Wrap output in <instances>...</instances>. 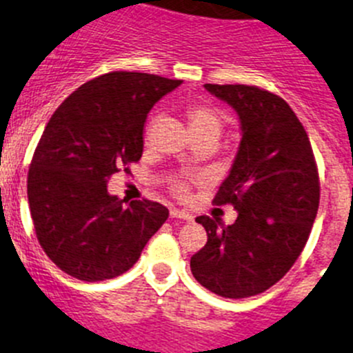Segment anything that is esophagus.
Wrapping results in <instances>:
<instances>
[{"instance_id":"obj_1","label":"esophagus","mask_w":353,"mask_h":353,"mask_svg":"<svg viewBox=\"0 0 353 353\" xmlns=\"http://www.w3.org/2000/svg\"><path fill=\"white\" fill-rule=\"evenodd\" d=\"M170 217H174V219H183V221H192L193 219L192 214L179 209H170Z\"/></svg>"}]
</instances>
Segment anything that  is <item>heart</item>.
I'll return each mask as SVG.
<instances>
[{"instance_id":"b5f03b06","label":"heart","mask_w":353,"mask_h":353,"mask_svg":"<svg viewBox=\"0 0 353 353\" xmlns=\"http://www.w3.org/2000/svg\"><path fill=\"white\" fill-rule=\"evenodd\" d=\"M184 117H186L193 137L219 139L223 127H225V118H223L221 111L207 104V102H192V104H188L184 108ZM151 132H153V120L144 128V144L146 146L151 143ZM174 192L177 195H186L188 184L184 181H177V183H174Z\"/></svg>"}]
</instances>
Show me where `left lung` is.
<instances>
[{"mask_svg": "<svg viewBox=\"0 0 353 353\" xmlns=\"http://www.w3.org/2000/svg\"><path fill=\"white\" fill-rule=\"evenodd\" d=\"M205 88L239 114L242 141L216 205L235 207V223L199 216L207 243L192 273L223 298L265 292L291 270L310 236L321 199L317 163L301 121L279 95L252 85Z\"/></svg>", "mask_w": 353, "mask_h": 353, "instance_id": "1", "label": "left lung"}]
</instances>
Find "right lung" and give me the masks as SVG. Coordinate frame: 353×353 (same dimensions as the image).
<instances>
[{
	"mask_svg": "<svg viewBox=\"0 0 353 353\" xmlns=\"http://www.w3.org/2000/svg\"><path fill=\"white\" fill-rule=\"evenodd\" d=\"M181 83L148 72H106L52 114L32 154L28 199L39 245L68 275L85 282L121 275L167 221L161 203L123 205L106 184L139 161L148 113Z\"/></svg>",
	"mask_w": 353,
	"mask_h": 353,
	"instance_id": "add662e5",
	"label": "right lung"
}]
</instances>
